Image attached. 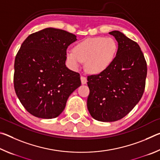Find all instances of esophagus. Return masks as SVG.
<instances>
[{
  "instance_id": "obj_1",
  "label": "esophagus",
  "mask_w": 160,
  "mask_h": 160,
  "mask_svg": "<svg viewBox=\"0 0 160 160\" xmlns=\"http://www.w3.org/2000/svg\"><path fill=\"white\" fill-rule=\"evenodd\" d=\"M80 80H81V82H82V85H85V84H86V83H87V82H88V81H87V78H86V77H85V76H82V75H81V77H80Z\"/></svg>"
}]
</instances>
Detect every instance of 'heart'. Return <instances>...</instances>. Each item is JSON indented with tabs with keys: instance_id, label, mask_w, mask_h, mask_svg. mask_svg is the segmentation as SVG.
I'll use <instances>...</instances> for the list:
<instances>
[{
	"instance_id": "heart-1",
	"label": "heart",
	"mask_w": 160,
	"mask_h": 160,
	"mask_svg": "<svg viewBox=\"0 0 160 160\" xmlns=\"http://www.w3.org/2000/svg\"><path fill=\"white\" fill-rule=\"evenodd\" d=\"M117 51V44L112 38L97 37L78 42L73 50L66 51V57L72 68L78 69L82 62L87 71L99 74L112 64Z\"/></svg>"
}]
</instances>
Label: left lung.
<instances>
[{
    "mask_svg": "<svg viewBox=\"0 0 160 160\" xmlns=\"http://www.w3.org/2000/svg\"><path fill=\"white\" fill-rule=\"evenodd\" d=\"M118 42L109 68L88 77L87 106L92 117L112 122L126 116L141 99L147 77V63L139 45L119 31L109 32Z\"/></svg>",
    "mask_w": 160,
    "mask_h": 160,
    "instance_id": "obj_1",
    "label": "left lung"
}]
</instances>
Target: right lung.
Returning a JSON list of instances; mask_svg holds the SVG:
<instances>
[{
    "mask_svg": "<svg viewBox=\"0 0 160 160\" xmlns=\"http://www.w3.org/2000/svg\"><path fill=\"white\" fill-rule=\"evenodd\" d=\"M76 40L73 34L49 28L29 35L21 45L15 60L14 88L32 115L57 117L80 86V74L66 66L67 48Z\"/></svg>",
    "mask_w": 160,
    "mask_h": 160,
    "instance_id": "right-lung-1",
    "label": "right lung"
}]
</instances>
